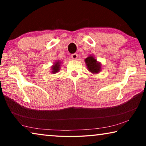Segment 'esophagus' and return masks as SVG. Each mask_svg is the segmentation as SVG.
<instances>
[{
    "label": "esophagus",
    "instance_id": "obj_1",
    "mask_svg": "<svg viewBox=\"0 0 146 146\" xmlns=\"http://www.w3.org/2000/svg\"><path fill=\"white\" fill-rule=\"evenodd\" d=\"M77 57H78V55H77V54H76V53H73V54H72V55H71V58L74 59V60H76V59L77 58Z\"/></svg>",
    "mask_w": 146,
    "mask_h": 146
}]
</instances>
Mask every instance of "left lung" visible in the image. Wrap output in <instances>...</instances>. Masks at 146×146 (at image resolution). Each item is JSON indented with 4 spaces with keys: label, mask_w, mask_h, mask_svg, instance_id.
<instances>
[{
    "label": "left lung",
    "mask_w": 146,
    "mask_h": 146,
    "mask_svg": "<svg viewBox=\"0 0 146 146\" xmlns=\"http://www.w3.org/2000/svg\"><path fill=\"white\" fill-rule=\"evenodd\" d=\"M88 70L92 73H98L101 71V64L93 56L90 55L85 59Z\"/></svg>",
    "instance_id": "1"
}]
</instances>
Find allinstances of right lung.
<instances>
[{"mask_svg":"<svg viewBox=\"0 0 146 146\" xmlns=\"http://www.w3.org/2000/svg\"><path fill=\"white\" fill-rule=\"evenodd\" d=\"M60 64L61 62H60V60L56 61L53 64V65L51 66V73L55 74L58 72V71L60 70Z\"/></svg>","mask_w":146,"mask_h":146,"instance_id":"1","label":"right lung"}]
</instances>
